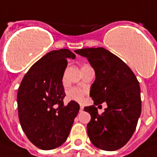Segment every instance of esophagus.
<instances>
[{
  "instance_id": "esophagus-1",
  "label": "esophagus",
  "mask_w": 157,
  "mask_h": 157,
  "mask_svg": "<svg viewBox=\"0 0 157 157\" xmlns=\"http://www.w3.org/2000/svg\"><path fill=\"white\" fill-rule=\"evenodd\" d=\"M83 109H84V106H83V105H81V108H80V111H83Z\"/></svg>"
}]
</instances>
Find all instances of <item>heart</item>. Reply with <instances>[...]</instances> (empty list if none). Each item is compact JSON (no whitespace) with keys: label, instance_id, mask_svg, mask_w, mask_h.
Returning a JSON list of instances; mask_svg holds the SVG:
<instances>
[{"label":"heart","instance_id":"b5f03b06","mask_svg":"<svg viewBox=\"0 0 157 157\" xmlns=\"http://www.w3.org/2000/svg\"><path fill=\"white\" fill-rule=\"evenodd\" d=\"M87 91L84 89H79V88H72L68 91L67 96L70 100L72 101L82 102L85 99V96L86 95Z\"/></svg>","mask_w":157,"mask_h":157}]
</instances>
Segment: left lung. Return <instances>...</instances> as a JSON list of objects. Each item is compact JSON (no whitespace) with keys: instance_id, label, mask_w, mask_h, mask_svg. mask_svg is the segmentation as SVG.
Instances as JSON below:
<instances>
[{"instance_id":"left-lung-1","label":"left lung","mask_w":157,"mask_h":157,"mask_svg":"<svg viewBox=\"0 0 157 157\" xmlns=\"http://www.w3.org/2000/svg\"><path fill=\"white\" fill-rule=\"evenodd\" d=\"M75 52L86 57L96 73L90 90L94 105L84 109L91 115L87 124L89 139L102 150L119 149L133 135L141 113L139 81L123 60L105 48H81ZM104 102L108 107L99 114L94 105Z\"/></svg>"}]
</instances>
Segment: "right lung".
<instances>
[{
    "label": "right lung",
    "instance_id": "right-lung-1",
    "mask_svg": "<svg viewBox=\"0 0 157 157\" xmlns=\"http://www.w3.org/2000/svg\"><path fill=\"white\" fill-rule=\"evenodd\" d=\"M75 57L66 48L48 52L30 68L18 89L20 123L28 139L40 149H53L66 140L80 109L75 101L67 105L63 101L67 59Z\"/></svg>",
    "mask_w": 157,
    "mask_h": 157
}]
</instances>
